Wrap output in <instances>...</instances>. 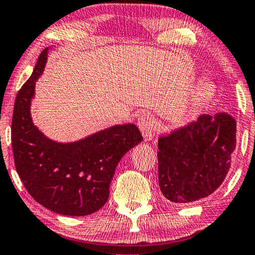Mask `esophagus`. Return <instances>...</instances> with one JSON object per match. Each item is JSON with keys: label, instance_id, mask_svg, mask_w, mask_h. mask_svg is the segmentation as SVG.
<instances>
[{"label": "esophagus", "instance_id": "34e87169", "mask_svg": "<svg viewBox=\"0 0 255 255\" xmlns=\"http://www.w3.org/2000/svg\"><path fill=\"white\" fill-rule=\"evenodd\" d=\"M137 126H139L141 133L145 141H152L154 137V128L151 116L148 114H142L137 119Z\"/></svg>", "mask_w": 255, "mask_h": 255}]
</instances>
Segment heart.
<instances>
[{"mask_svg": "<svg viewBox=\"0 0 255 255\" xmlns=\"http://www.w3.org/2000/svg\"><path fill=\"white\" fill-rule=\"evenodd\" d=\"M214 95H215V88H214V85L210 84V83H204L196 91L195 96L192 98V103L195 106H203V104L210 102L213 100Z\"/></svg>", "mask_w": 255, "mask_h": 255, "instance_id": "heart-1", "label": "heart"}]
</instances>
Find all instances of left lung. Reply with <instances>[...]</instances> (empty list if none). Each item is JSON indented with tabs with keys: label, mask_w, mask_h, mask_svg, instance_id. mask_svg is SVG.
<instances>
[{
	"label": "left lung",
	"mask_w": 255,
	"mask_h": 255,
	"mask_svg": "<svg viewBox=\"0 0 255 255\" xmlns=\"http://www.w3.org/2000/svg\"><path fill=\"white\" fill-rule=\"evenodd\" d=\"M236 146V122L226 113L201 115L158 140L159 186L173 203L208 197L220 188Z\"/></svg>",
	"instance_id": "obj_1"
}]
</instances>
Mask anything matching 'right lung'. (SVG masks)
I'll return each instance as SVG.
<instances>
[{"label": "right lung", "mask_w": 255, "mask_h": 255, "mask_svg": "<svg viewBox=\"0 0 255 255\" xmlns=\"http://www.w3.org/2000/svg\"><path fill=\"white\" fill-rule=\"evenodd\" d=\"M47 52L48 47L41 52L15 100L11 121L15 167L24 188L42 207L60 215H90L107 203L119 161L142 141V135L134 124L113 126L67 143L44 135L33 124L30 102Z\"/></svg>", "instance_id": "right-lung-1"}]
</instances>
